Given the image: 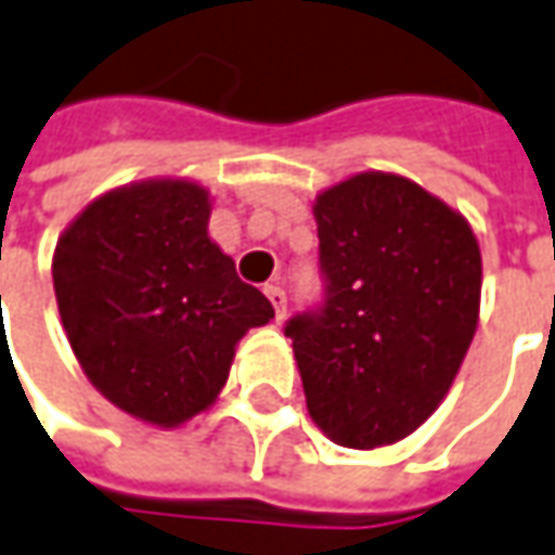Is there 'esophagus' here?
<instances>
[{"label":"esophagus","mask_w":555,"mask_h":555,"mask_svg":"<svg viewBox=\"0 0 555 555\" xmlns=\"http://www.w3.org/2000/svg\"><path fill=\"white\" fill-rule=\"evenodd\" d=\"M263 294H267V300L273 304V309H276V319L282 322V319H285V312H288V297H285V292H282L279 285H263Z\"/></svg>","instance_id":"esophagus-1"}]
</instances>
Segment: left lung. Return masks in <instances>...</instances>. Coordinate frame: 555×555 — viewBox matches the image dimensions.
Returning <instances> with one entry per match:
<instances>
[{
  "label": "left lung",
  "instance_id": "left-lung-1",
  "mask_svg": "<svg viewBox=\"0 0 555 555\" xmlns=\"http://www.w3.org/2000/svg\"><path fill=\"white\" fill-rule=\"evenodd\" d=\"M327 300L285 325L312 422L376 450L447 398L480 322L483 258L462 212L398 172L367 169L315 203Z\"/></svg>",
  "mask_w": 555,
  "mask_h": 555
}]
</instances>
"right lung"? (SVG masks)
Instances as JSON below:
<instances>
[{
    "instance_id": "right-lung-1",
    "label": "right lung",
    "mask_w": 555,
    "mask_h": 555,
    "mask_svg": "<svg viewBox=\"0 0 555 555\" xmlns=\"http://www.w3.org/2000/svg\"><path fill=\"white\" fill-rule=\"evenodd\" d=\"M212 197L194 179L112 188L72 218L54 248L60 319L105 401L157 428L209 410L236 343L273 319L258 288L209 236Z\"/></svg>"
}]
</instances>
